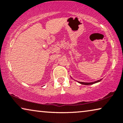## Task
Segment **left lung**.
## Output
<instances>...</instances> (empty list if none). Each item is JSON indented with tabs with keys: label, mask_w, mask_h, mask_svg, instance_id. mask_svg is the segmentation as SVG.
<instances>
[{
	"label": "left lung",
	"mask_w": 123,
	"mask_h": 123,
	"mask_svg": "<svg viewBox=\"0 0 123 123\" xmlns=\"http://www.w3.org/2000/svg\"><path fill=\"white\" fill-rule=\"evenodd\" d=\"M101 80H102V79H100V80H97L96 81H94V82H80V81H77V82L80 83V84H82V85H92V84H95V83L100 82V81Z\"/></svg>",
	"instance_id": "1"
}]
</instances>
